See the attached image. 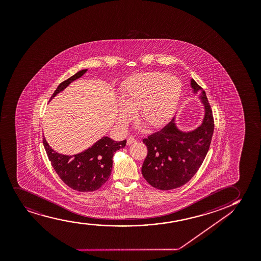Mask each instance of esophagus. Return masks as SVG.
<instances>
[{
	"instance_id": "1",
	"label": "esophagus",
	"mask_w": 261,
	"mask_h": 261,
	"mask_svg": "<svg viewBox=\"0 0 261 261\" xmlns=\"http://www.w3.org/2000/svg\"><path fill=\"white\" fill-rule=\"evenodd\" d=\"M135 142H136V140H135L134 137H132V136H130V137H129V138L126 140V144L131 145Z\"/></svg>"
}]
</instances>
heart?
Wrapping results in <instances>:
<instances>
[{"label": "heart", "mask_w": 261, "mask_h": 261, "mask_svg": "<svg viewBox=\"0 0 261 261\" xmlns=\"http://www.w3.org/2000/svg\"><path fill=\"white\" fill-rule=\"evenodd\" d=\"M182 93L180 79L162 72L133 78L123 90L118 122L125 127L139 110V118L150 127H160L171 119Z\"/></svg>", "instance_id": "heart-1"}]
</instances>
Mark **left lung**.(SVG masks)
<instances>
[{
  "mask_svg": "<svg viewBox=\"0 0 261 261\" xmlns=\"http://www.w3.org/2000/svg\"><path fill=\"white\" fill-rule=\"evenodd\" d=\"M193 94L200 91L204 107L202 121L196 128L183 131L176 118L160 131L142 140L148 154L142 164V173L152 187L171 190L182 187L195 175L210 149L214 133V119L206 92L191 79Z\"/></svg>",
  "mask_w": 261,
  "mask_h": 261,
  "instance_id": "8db88e82",
  "label": "left lung"
}]
</instances>
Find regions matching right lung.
<instances>
[{
    "label": "right lung",
    "mask_w": 261,
    "mask_h": 261,
    "mask_svg": "<svg viewBox=\"0 0 261 261\" xmlns=\"http://www.w3.org/2000/svg\"><path fill=\"white\" fill-rule=\"evenodd\" d=\"M87 70L78 71L73 76L62 82L50 100L64 90L72 82L80 78ZM43 144L51 166L61 180L78 192H93L99 189L108 180L113 169V154L126 146V141L115 142L108 136H103L86 150L72 155L55 151L45 137H43Z\"/></svg>",
    "instance_id": "add662e5"
}]
</instances>
